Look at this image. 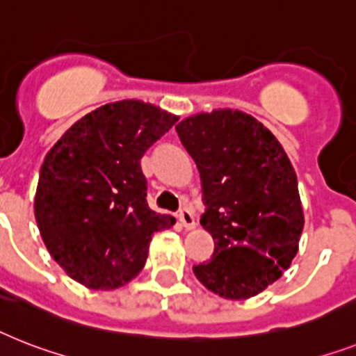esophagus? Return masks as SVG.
<instances>
[{"label": "esophagus", "instance_id": "34e87169", "mask_svg": "<svg viewBox=\"0 0 356 356\" xmlns=\"http://www.w3.org/2000/svg\"><path fill=\"white\" fill-rule=\"evenodd\" d=\"M178 220H180V224L185 229H195V216H193L189 209H181L180 214H178Z\"/></svg>", "mask_w": 356, "mask_h": 356}]
</instances>
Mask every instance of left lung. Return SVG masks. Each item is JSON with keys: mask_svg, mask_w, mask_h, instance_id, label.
<instances>
[{"mask_svg": "<svg viewBox=\"0 0 356 356\" xmlns=\"http://www.w3.org/2000/svg\"><path fill=\"white\" fill-rule=\"evenodd\" d=\"M176 132L198 167L207 205L200 224L214 240L195 277L222 298H251L298 251L304 211L295 169L273 132L242 111L195 114Z\"/></svg>", "mask_w": 356, "mask_h": 356, "instance_id": "left-lung-1", "label": "left lung"}]
</instances>
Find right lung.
<instances>
[{"label": "right lung", "mask_w": 356, "mask_h": 356, "mask_svg": "<svg viewBox=\"0 0 356 356\" xmlns=\"http://www.w3.org/2000/svg\"><path fill=\"white\" fill-rule=\"evenodd\" d=\"M178 116L140 99L98 107L47 152L34 214L51 257L90 289H118L145 266L152 234L176 220L147 205L140 160Z\"/></svg>", "instance_id": "obj_1"}]
</instances>
